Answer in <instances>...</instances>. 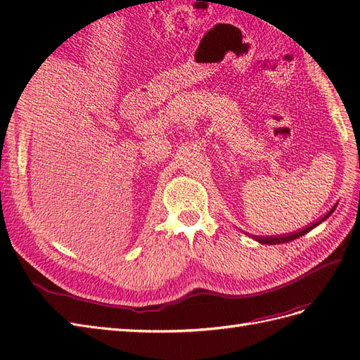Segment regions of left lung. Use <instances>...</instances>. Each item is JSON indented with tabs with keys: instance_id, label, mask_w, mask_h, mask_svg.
Listing matches in <instances>:
<instances>
[{
	"instance_id": "obj_1",
	"label": "left lung",
	"mask_w": 360,
	"mask_h": 360,
	"mask_svg": "<svg viewBox=\"0 0 360 360\" xmlns=\"http://www.w3.org/2000/svg\"><path fill=\"white\" fill-rule=\"evenodd\" d=\"M336 209V205H333L332 207V209L328 212V213H326L323 217H321V219L320 221H317V222H314L311 226H307V228H304V230H302V231H297V233H292V234H287V236H274V237H271V236H266V237H263V236H254V238H255V240L258 242V243H263V245H279V243H288V242H291V240H294V238H299L300 236H304V234H307L308 231H311L312 230V228H315V226H317V225H320L323 221H326V219H328V217L333 213V210Z\"/></svg>"
}]
</instances>
